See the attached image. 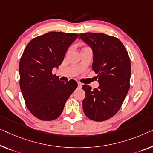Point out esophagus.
<instances>
[{
	"label": "esophagus",
	"mask_w": 153,
	"mask_h": 153,
	"mask_svg": "<svg viewBox=\"0 0 153 153\" xmlns=\"http://www.w3.org/2000/svg\"><path fill=\"white\" fill-rule=\"evenodd\" d=\"M77 85H78V87H79V88H81L82 87V83L81 82H77Z\"/></svg>",
	"instance_id": "34e87169"
}]
</instances>
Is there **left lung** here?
<instances>
[{"label": "left lung", "mask_w": 153, "mask_h": 153, "mask_svg": "<svg viewBox=\"0 0 153 153\" xmlns=\"http://www.w3.org/2000/svg\"><path fill=\"white\" fill-rule=\"evenodd\" d=\"M93 50V70L97 74L99 86L92 89L82 86L85 97L83 111L90 120L102 122L117 113L130 88L131 60L118 38L102 33L79 34Z\"/></svg>", "instance_id": "obj_1"}]
</instances>
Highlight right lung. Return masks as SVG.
<instances>
[{
	"instance_id": "obj_1",
	"label": "right lung",
	"mask_w": 153,
	"mask_h": 153,
	"mask_svg": "<svg viewBox=\"0 0 153 153\" xmlns=\"http://www.w3.org/2000/svg\"><path fill=\"white\" fill-rule=\"evenodd\" d=\"M77 37L74 33L51 31L33 38L24 50L19 63L20 86L27 108L38 119L58 118L77 88V82L60 81L52 70L61 65Z\"/></svg>"
}]
</instances>
